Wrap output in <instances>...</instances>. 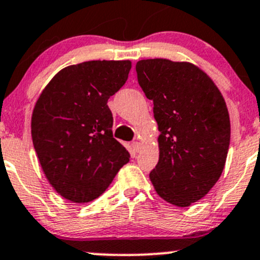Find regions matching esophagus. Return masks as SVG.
Here are the masks:
<instances>
[{
    "label": "esophagus",
    "instance_id": "1",
    "mask_svg": "<svg viewBox=\"0 0 260 260\" xmlns=\"http://www.w3.org/2000/svg\"><path fill=\"white\" fill-rule=\"evenodd\" d=\"M132 147H133V149H135V152H141V149H142V144L139 143V142H133L132 143Z\"/></svg>",
    "mask_w": 260,
    "mask_h": 260
}]
</instances>
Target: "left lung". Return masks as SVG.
<instances>
[{
  "mask_svg": "<svg viewBox=\"0 0 260 260\" xmlns=\"http://www.w3.org/2000/svg\"><path fill=\"white\" fill-rule=\"evenodd\" d=\"M136 70L160 132L159 161L149 179L162 200L187 207L207 195L223 172L231 138L226 101L191 62L147 59Z\"/></svg>",
  "mask_w": 260,
  "mask_h": 260,
  "instance_id": "obj_1",
  "label": "left lung"
}]
</instances>
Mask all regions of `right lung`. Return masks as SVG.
Segmentation results:
<instances>
[{
	"mask_svg": "<svg viewBox=\"0 0 260 260\" xmlns=\"http://www.w3.org/2000/svg\"><path fill=\"white\" fill-rule=\"evenodd\" d=\"M129 60H91L64 68L34 105L32 141L53 189L75 204L105 192L129 153L112 136L107 106L127 81Z\"/></svg>",
	"mask_w": 260,
	"mask_h": 260,
	"instance_id": "obj_1",
	"label": "right lung"
}]
</instances>
